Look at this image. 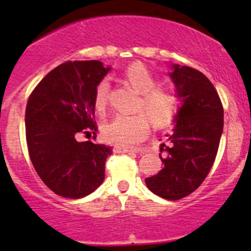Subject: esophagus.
Instances as JSON below:
<instances>
[{
	"label": "esophagus",
	"instance_id": "1",
	"mask_svg": "<svg viewBox=\"0 0 251 251\" xmlns=\"http://www.w3.org/2000/svg\"><path fill=\"white\" fill-rule=\"evenodd\" d=\"M113 152L130 153V152H139V150H134V148H129V147H124V146H114V147H113Z\"/></svg>",
	"mask_w": 251,
	"mask_h": 251
}]
</instances>
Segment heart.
Segmentation results:
<instances>
[{"instance_id": "heart-1", "label": "heart", "mask_w": 251, "mask_h": 251, "mask_svg": "<svg viewBox=\"0 0 251 251\" xmlns=\"http://www.w3.org/2000/svg\"><path fill=\"white\" fill-rule=\"evenodd\" d=\"M124 77L138 93L136 114H118L104 126V137L119 146L141 143L150 133V119L156 128H166L174 123L179 110V97L170 86L156 85V76L141 63H134L124 72ZM109 81H99L94 90V105L104 110L109 101Z\"/></svg>"}]
</instances>
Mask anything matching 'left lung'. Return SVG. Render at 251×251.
I'll return each mask as SVG.
<instances>
[{"mask_svg":"<svg viewBox=\"0 0 251 251\" xmlns=\"http://www.w3.org/2000/svg\"><path fill=\"white\" fill-rule=\"evenodd\" d=\"M172 77L182 100L175 119L174 132L167 134L170 146L161 145L163 168L146 178L153 194L176 201L199 188L216 158L224 128V108L215 86L201 72L174 65Z\"/></svg>","mask_w":251,"mask_h":251,"instance_id":"left-lung-1","label":"left lung"}]
</instances>
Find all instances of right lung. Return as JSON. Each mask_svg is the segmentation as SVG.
<instances>
[{"label": "right lung", "mask_w": 251, "mask_h": 251, "mask_svg": "<svg viewBox=\"0 0 251 251\" xmlns=\"http://www.w3.org/2000/svg\"><path fill=\"white\" fill-rule=\"evenodd\" d=\"M110 68L98 60L68 61L51 70L28 97L26 142L35 171L51 191L66 199L94 192L104 181L112 148L79 142L95 134L94 90Z\"/></svg>", "instance_id": "right-lung-1"}]
</instances>
